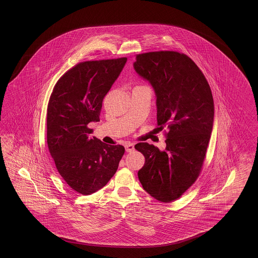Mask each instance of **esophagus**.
I'll return each instance as SVG.
<instances>
[{"mask_svg": "<svg viewBox=\"0 0 258 258\" xmlns=\"http://www.w3.org/2000/svg\"><path fill=\"white\" fill-rule=\"evenodd\" d=\"M124 148H125L126 152H132V151L135 150V145H134L133 143H126L125 146H124Z\"/></svg>", "mask_w": 258, "mask_h": 258, "instance_id": "obj_1", "label": "esophagus"}]
</instances>
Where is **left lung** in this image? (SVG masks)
Returning a JSON list of instances; mask_svg holds the SVG:
<instances>
[{"instance_id":"obj_1","label":"left lung","mask_w":258,"mask_h":258,"mask_svg":"<svg viewBox=\"0 0 258 258\" xmlns=\"http://www.w3.org/2000/svg\"><path fill=\"white\" fill-rule=\"evenodd\" d=\"M134 67L155 90L158 125L168 128L164 151L148 143L135 146L145 156L138 179L152 198L170 203L181 198L201 172L213 128V97L202 71L183 53L137 54Z\"/></svg>"}]
</instances>
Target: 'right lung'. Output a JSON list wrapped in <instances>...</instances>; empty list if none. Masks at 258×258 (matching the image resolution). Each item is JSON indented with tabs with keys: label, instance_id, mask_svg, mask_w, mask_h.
I'll return each mask as SVG.
<instances>
[{
	"label": "right lung",
	"instance_id": "right-lung-1",
	"mask_svg": "<svg viewBox=\"0 0 258 258\" xmlns=\"http://www.w3.org/2000/svg\"><path fill=\"white\" fill-rule=\"evenodd\" d=\"M126 57L87 60L55 84L47 109V143L56 169L73 190L84 196L104 187L124 154L121 145L89 137L99 121L102 101L119 77Z\"/></svg>",
	"mask_w": 258,
	"mask_h": 258
}]
</instances>
